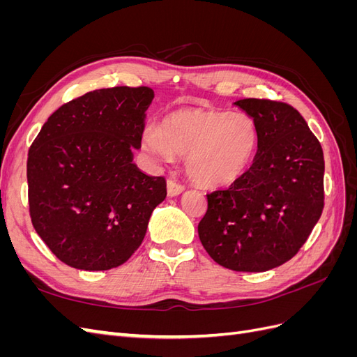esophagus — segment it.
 <instances>
[{
  "instance_id": "esophagus-1",
  "label": "esophagus",
  "mask_w": 357,
  "mask_h": 357,
  "mask_svg": "<svg viewBox=\"0 0 357 357\" xmlns=\"http://www.w3.org/2000/svg\"><path fill=\"white\" fill-rule=\"evenodd\" d=\"M181 192H185V186L180 185L176 180H168L167 181V193L168 197H178Z\"/></svg>"
}]
</instances>
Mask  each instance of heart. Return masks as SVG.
Returning <instances> with one entry per match:
<instances>
[{"label":"heart","mask_w":357,"mask_h":357,"mask_svg":"<svg viewBox=\"0 0 357 357\" xmlns=\"http://www.w3.org/2000/svg\"><path fill=\"white\" fill-rule=\"evenodd\" d=\"M147 153L162 160L186 156L188 176L204 188H226L250 167L257 149V128L244 113L178 109L142 137Z\"/></svg>","instance_id":"heart-1"}]
</instances>
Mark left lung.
Instances as JSON below:
<instances>
[{
	"label": "left lung",
	"mask_w": 357,
	"mask_h": 357,
	"mask_svg": "<svg viewBox=\"0 0 357 357\" xmlns=\"http://www.w3.org/2000/svg\"><path fill=\"white\" fill-rule=\"evenodd\" d=\"M257 128L252 167L229 189L208 193L198 235L214 262L264 273L294 257L323 210L325 160L304 117L284 102H234Z\"/></svg>",
	"instance_id": "obj_1"
}]
</instances>
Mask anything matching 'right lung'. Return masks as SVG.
<instances>
[{
	"label": "right lung",
	"instance_id": "add662e5",
	"mask_svg": "<svg viewBox=\"0 0 357 357\" xmlns=\"http://www.w3.org/2000/svg\"><path fill=\"white\" fill-rule=\"evenodd\" d=\"M153 96L146 86L88 92L59 107L32 143L31 220L63 264L105 271L143 243L150 215L167 197L165 178L132 162Z\"/></svg>",
	"mask_w": 357,
	"mask_h": 357
}]
</instances>
